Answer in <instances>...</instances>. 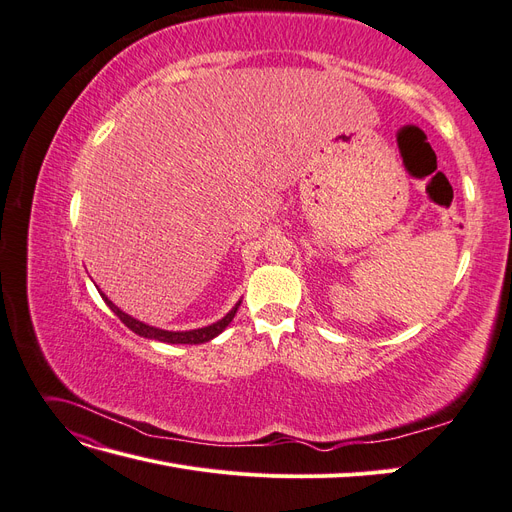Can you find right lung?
Wrapping results in <instances>:
<instances>
[{
    "instance_id": "1",
    "label": "right lung",
    "mask_w": 512,
    "mask_h": 512,
    "mask_svg": "<svg viewBox=\"0 0 512 512\" xmlns=\"http://www.w3.org/2000/svg\"><path fill=\"white\" fill-rule=\"evenodd\" d=\"M100 294H102L104 303L113 309V314L123 324H126L130 331H134L136 335H141V337H147V339H158V342H164V344H205V342H211L213 337H218L228 327V324L232 322V318H235L239 305H241V301H237L235 307H232L224 318H220L218 322H213V324H207V327L192 329V331H166V329L151 327V324H145L141 320L132 318L130 314L123 312V309H119L111 299H108L104 292H100Z\"/></svg>"
}]
</instances>
